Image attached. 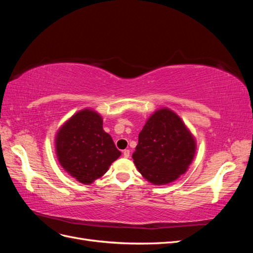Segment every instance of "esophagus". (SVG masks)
<instances>
[{"label": "esophagus", "instance_id": "34e87169", "mask_svg": "<svg viewBox=\"0 0 253 253\" xmlns=\"http://www.w3.org/2000/svg\"><path fill=\"white\" fill-rule=\"evenodd\" d=\"M124 156H125L126 158H128V157H129V150L126 149V150L124 151Z\"/></svg>", "mask_w": 253, "mask_h": 253}]
</instances>
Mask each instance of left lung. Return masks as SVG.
<instances>
[{
	"instance_id": "left-lung-1",
	"label": "left lung",
	"mask_w": 253,
	"mask_h": 253,
	"mask_svg": "<svg viewBox=\"0 0 253 253\" xmlns=\"http://www.w3.org/2000/svg\"><path fill=\"white\" fill-rule=\"evenodd\" d=\"M196 141L177 114L168 108L153 113L138 136L134 164L153 185H167L186 173Z\"/></svg>"
}]
</instances>
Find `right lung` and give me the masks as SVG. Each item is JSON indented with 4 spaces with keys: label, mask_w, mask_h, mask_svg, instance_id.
I'll return each mask as SVG.
<instances>
[{
    "label": "right lung",
    "mask_w": 253,
    "mask_h": 253,
    "mask_svg": "<svg viewBox=\"0 0 253 253\" xmlns=\"http://www.w3.org/2000/svg\"><path fill=\"white\" fill-rule=\"evenodd\" d=\"M101 115L90 109L76 113L59 128L56 154L61 167L84 185L100 178L120 155Z\"/></svg>",
    "instance_id": "1"
}]
</instances>
